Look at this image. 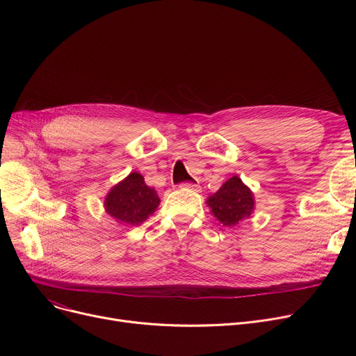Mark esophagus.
I'll return each instance as SVG.
<instances>
[{"instance_id": "obj_1", "label": "esophagus", "mask_w": 356, "mask_h": 356, "mask_svg": "<svg viewBox=\"0 0 356 356\" xmlns=\"http://www.w3.org/2000/svg\"><path fill=\"white\" fill-rule=\"evenodd\" d=\"M180 188L189 189V191H199V189H200L199 184H196V183H193V181H184V183L180 184Z\"/></svg>"}]
</instances>
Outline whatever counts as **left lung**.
<instances>
[{
	"instance_id": "1",
	"label": "left lung",
	"mask_w": 356,
	"mask_h": 356,
	"mask_svg": "<svg viewBox=\"0 0 356 356\" xmlns=\"http://www.w3.org/2000/svg\"><path fill=\"white\" fill-rule=\"evenodd\" d=\"M207 204L223 227L234 228L252 213L255 200L248 186L238 176H234L208 197Z\"/></svg>"
}]
</instances>
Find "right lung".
I'll return each instance as SVG.
<instances>
[{
    "label": "right lung",
    "instance_id": "add662e5",
    "mask_svg": "<svg viewBox=\"0 0 356 356\" xmlns=\"http://www.w3.org/2000/svg\"><path fill=\"white\" fill-rule=\"evenodd\" d=\"M104 204L109 216L124 225L136 227L154 213L160 197L140 173L133 172L109 191Z\"/></svg>",
    "mask_w": 356,
    "mask_h": 356
}]
</instances>
